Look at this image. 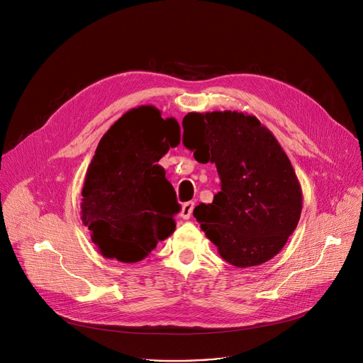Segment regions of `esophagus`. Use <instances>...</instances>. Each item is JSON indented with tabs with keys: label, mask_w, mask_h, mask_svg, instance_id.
Returning a JSON list of instances; mask_svg holds the SVG:
<instances>
[{
	"label": "esophagus",
	"mask_w": 363,
	"mask_h": 363,
	"mask_svg": "<svg viewBox=\"0 0 363 363\" xmlns=\"http://www.w3.org/2000/svg\"><path fill=\"white\" fill-rule=\"evenodd\" d=\"M192 210H194V203H185V204L182 206V208H181V217H182L184 220L191 218Z\"/></svg>",
	"instance_id": "obj_1"
}]
</instances>
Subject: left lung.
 <instances>
[{
    "label": "left lung",
    "instance_id": "1",
    "mask_svg": "<svg viewBox=\"0 0 363 363\" xmlns=\"http://www.w3.org/2000/svg\"><path fill=\"white\" fill-rule=\"evenodd\" d=\"M184 146L216 163L221 191L194 217L220 256L236 268L257 267L278 255L298 224L303 191L292 164L255 116L239 111L188 113Z\"/></svg>",
    "mask_w": 363,
    "mask_h": 363
}]
</instances>
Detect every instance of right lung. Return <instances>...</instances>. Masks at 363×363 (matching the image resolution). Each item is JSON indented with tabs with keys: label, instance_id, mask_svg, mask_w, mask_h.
I'll list each match as a JSON object with an SVG mask.
<instances>
[{
	"label": "right lung",
	"instance_id": "add662e5",
	"mask_svg": "<svg viewBox=\"0 0 363 363\" xmlns=\"http://www.w3.org/2000/svg\"><path fill=\"white\" fill-rule=\"evenodd\" d=\"M179 142L174 117L163 120L156 107L140 106L98 143L84 181L81 220L104 257L139 262L174 233L181 207L157 162Z\"/></svg>",
	"mask_w": 363,
	"mask_h": 363
}]
</instances>
